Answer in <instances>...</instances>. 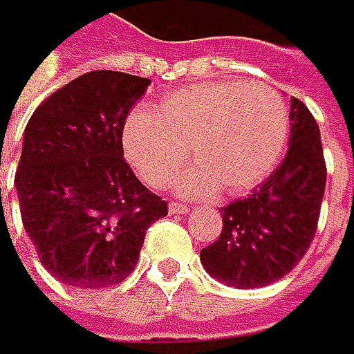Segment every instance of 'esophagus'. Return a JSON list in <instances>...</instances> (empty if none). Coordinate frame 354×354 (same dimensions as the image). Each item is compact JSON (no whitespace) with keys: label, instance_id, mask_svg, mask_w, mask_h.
Returning <instances> with one entry per match:
<instances>
[{"label":"esophagus","instance_id":"1","mask_svg":"<svg viewBox=\"0 0 354 354\" xmlns=\"http://www.w3.org/2000/svg\"><path fill=\"white\" fill-rule=\"evenodd\" d=\"M191 208L187 206V203H180V201H171L169 203V212L171 214H187Z\"/></svg>","mask_w":354,"mask_h":354}]
</instances>
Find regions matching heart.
<instances>
[{
  "instance_id": "heart-1",
  "label": "heart",
  "mask_w": 354,
  "mask_h": 354,
  "mask_svg": "<svg viewBox=\"0 0 354 354\" xmlns=\"http://www.w3.org/2000/svg\"><path fill=\"white\" fill-rule=\"evenodd\" d=\"M289 138V108L268 84L214 82L169 95L155 116H129L123 146L146 185L167 187L187 165V195L218 189L234 195L259 185L274 169Z\"/></svg>"
}]
</instances>
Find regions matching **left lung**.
Wrapping results in <instances>:
<instances>
[{
	"label": "left lung",
	"mask_w": 354,
	"mask_h": 354,
	"mask_svg": "<svg viewBox=\"0 0 354 354\" xmlns=\"http://www.w3.org/2000/svg\"><path fill=\"white\" fill-rule=\"evenodd\" d=\"M289 118L287 157L250 195L221 208V236L199 252L206 272L227 287H268L287 276L315 240L327 183L321 131L297 97Z\"/></svg>",
	"instance_id": "left-lung-1"
}]
</instances>
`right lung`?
I'll use <instances>...</instances> for the list:
<instances>
[{"label":"right lung","instance_id":"right-lung-1","mask_svg":"<svg viewBox=\"0 0 354 354\" xmlns=\"http://www.w3.org/2000/svg\"><path fill=\"white\" fill-rule=\"evenodd\" d=\"M148 78L97 70L31 114L15 185L37 259L59 282L106 289L136 268L146 229L167 216L123 157V129Z\"/></svg>","mask_w":354,"mask_h":354}]
</instances>
